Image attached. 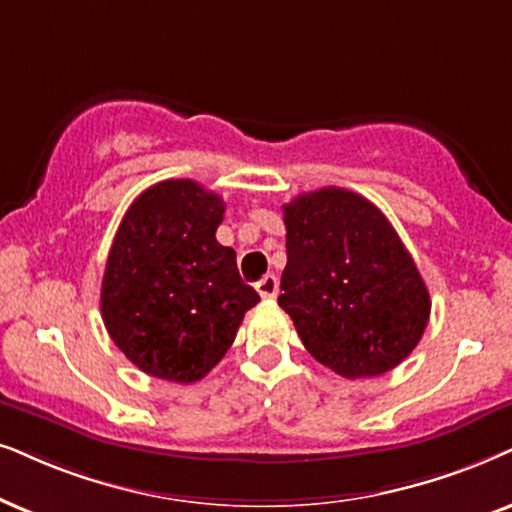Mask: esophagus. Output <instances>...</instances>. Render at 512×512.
<instances>
[{
	"mask_svg": "<svg viewBox=\"0 0 512 512\" xmlns=\"http://www.w3.org/2000/svg\"><path fill=\"white\" fill-rule=\"evenodd\" d=\"M257 293H260V297H264V300H271V297H276L278 293V278L274 274H267L262 278V281H257Z\"/></svg>",
	"mask_w": 512,
	"mask_h": 512,
	"instance_id": "esophagus-1",
	"label": "esophagus"
}]
</instances>
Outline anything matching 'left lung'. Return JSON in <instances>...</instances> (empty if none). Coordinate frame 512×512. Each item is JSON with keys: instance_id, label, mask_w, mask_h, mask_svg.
<instances>
[{"instance_id": "left-lung-1", "label": "left lung", "mask_w": 512, "mask_h": 512, "mask_svg": "<svg viewBox=\"0 0 512 512\" xmlns=\"http://www.w3.org/2000/svg\"><path fill=\"white\" fill-rule=\"evenodd\" d=\"M288 264L278 304L307 352L342 378L399 366L423 338L430 293L371 200L326 186L283 205Z\"/></svg>"}]
</instances>
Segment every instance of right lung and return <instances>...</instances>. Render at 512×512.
Wrapping results in <instances>:
<instances>
[{"instance_id": "1", "label": "right lung", "mask_w": 512, "mask_h": 512, "mask_svg": "<svg viewBox=\"0 0 512 512\" xmlns=\"http://www.w3.org/2000/svg\"><path fill=\"white\" fill-rule=\"evenodd\" d=\"M224 200L191 179L153 184L129 205L108 252L101 316L120 352L170 383L215 368L260 295L217 243Z\"/></svg>"}]
</instances>
